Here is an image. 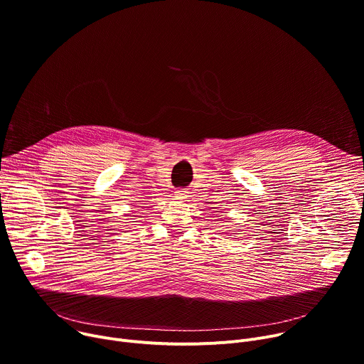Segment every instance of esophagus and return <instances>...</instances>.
I'll return each mask as SVG.
<instances>
[{
    "instance_id": "esophagus-1",
    "label": "esophagus",
    "mask_w": 364,
    "mask_h": 364,
    "mask_svg": "<svg viewBox=\"0 0 364 364\" xmlns=\"http://www.w3.org/2000/svg\"><path fill=\"white\" fill-rule=\"evenodd\" d=\"M176 194H177V197H178V198H186V197H187V194H188V191H187V190H184V188H180V190H177V191H176Z\"/></svg>"
}]
</instances>
